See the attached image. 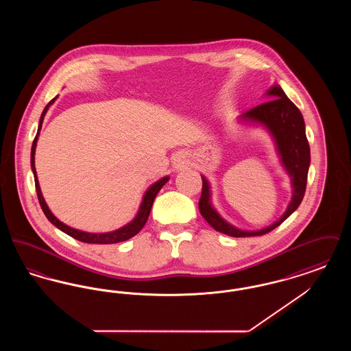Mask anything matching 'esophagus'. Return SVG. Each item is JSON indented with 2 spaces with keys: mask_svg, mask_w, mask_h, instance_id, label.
Returning a JSON list of instances; mask_svg holds the SVG:
<instances>
[{
  "mask_svg": "<svg viewBox=\"0 0 351 351\" xmlns=\"http://www.w3.org/2000/svg\"><path fill=\"white\" fill-rule=\"evenodd\" d=\"M173 165H175L176 167H184V166L186 165V158H185V155H184L183 152L175 154V156H173Z\"/></svg>",
  "mask_w": 351,
  "mask_h": 351,
  "instance_id": "1",
  "label": "esophagus"
}]
</instances>
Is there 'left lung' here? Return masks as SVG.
<instances>
[{
    "label": "left lung",
    "instance_id": "obj_1",
    "mask_svg": "<svg viewBox=\"0 0 351 351\" xmlns=\"http://www.w3.org/2000/svg\"><path fill=\"white\" fill-rule=\"evenodd\" d=\"M265 96L272 100L266 101L241 114L238 117V122L263 128L274 141L279 162L289 176L292 188V197L282 217L259 230H243L234 226L222 217L213 206L210 183L204 175H201L202 192L199 201L201 216L215 230L237 238L263 235L278 228L299 208L306 188L308 169L311 165V149L305 134L302 114L278 84H274Z\"/></svg>",
    "mask_w": 351,
    "mask_h": 351
}]
</instances>
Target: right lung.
Wrapping results in <instances>:
<instances>
[{
    "mask_svg": "<svg viewBox=\"0 0 351 351\" xmlns=\"http://www.w3.org/2000/svg\"><path fill=\"white\" fill-rule=\"evenodd\" d=\"M56 99H58V96L55 99H52L46 105L45 110L42 112V116H40V119H39V125H38V132H36V135L34 138L33 146H32V159H30L32 160V169H33L38 200H39V204H40V208H42L43 213L46 215V217L50 221L51 223L55 225L59 230H62L63 233L68 234L69 237H72V238H75V239H77L80 242L97 243V245H109V243H118V242H123V241L130 239L132 237L139 233L142 230V228L145 226V223L147 222V218L150 216L152 202L155 200L158 192L162 189V186L169 180V176H165V178L159 179L158 182L151 184L150 186L147 188V191L145 192L143 197H142L141 205L138 208V212H136L135 217L129 223L123 225L122 228H119L117 230L106 232V233H88V232H83V230H79V229H73V228L68 226L66 223H63L60 219H58V218L53 216V213L51 212L49 205L46 204L45 197L42 195V191H40V186H39L38 176H36V169H35V149H36V142H38V138H39V134H40V129H42V123H43V119H45L47 110L50 109L51 105L55 102Z\"/></svg>",
    "mask_w": 351,
    "mask_h": 351,
    "instance_id": "add662e5",
    "label": "right lung"
}]
</instances>
